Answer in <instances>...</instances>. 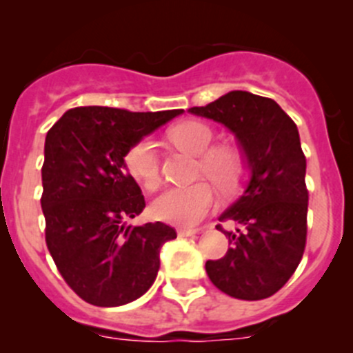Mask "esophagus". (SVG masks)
Here are the masks:
<instances>
[{
	"instance_id": "obj_1",
	"label": "esophagus",
	"mask_w": 353,
	"mask_h": 353,
	"mask_svg": "<svg viewBox=\"0 0 353 353\" xmlns=\"http://www.w3.org/2000/svg\"><path fill=\"white\" fill-rule=\"evenodd\" d=\"M198 232H199V229H188V227H181V229H177V234H179L181 237L196 236Z\"/></svg>"
}]
</instances>
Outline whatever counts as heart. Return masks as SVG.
Returning <instances> with one entry per match:
<instances>
[{
	"instance_id": "obj_1",
	"label": "heart",
	"mask_w": 353,
	"mask_h": 353,
	"mask_svg": "<svg viewBox=\"0 0 353 353\" xmlns=\"http://www.w3.org/2000/svg\"><path fill=\"white\" fill-rule=\"evenodd\" d=\"M170 138L183 150L201 155L199 167L203 174L213 181L222 191L232 190L243 174V157L229 147L213 148L215 133L199 121H184L172 131ZM124 165L134 181L147 190H154L160 181L159 147L154 138H141L128 148ZM215 203L212 186L203 181L190 186L167 188L152 201L150 212L154 219L174 225H193L199 222Z\"/></svg>"
}]
</instances>
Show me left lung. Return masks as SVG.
<instances>
[{
    "label": "left lung",
    "instance_id": "1",
    "mask_svg": "<svg viewBox=\"0 0 353 353\" xmlns=\"http://www.w3.org/2000/svg\"><path fill=\"white\" fill-rule=\"evenodd\" d=\"M188 112L223 124L248 170L239 198L219 216L230 248L205 265L216 288L241 301L279 292L301 263L307 236L305 157L294 121L273 99L232 90Z\"/></svg>",
    "mask_w": 353,
    "mask_h": 353
}]
</instances>
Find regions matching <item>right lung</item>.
I'll list each match as a JSON object with an SVG mask.
<instances>
[{"mask_svg": "<svg viewBox=\"0 0 353 353\" xmlns=\"http://www.w3.org/2000/svg\"><path fill=\"white\" fill-rule=\"evenodd\" d=\"M183 112L88 105L66 110L48 131L41 199L46 243L63 279L88 304L124 305L155 282L160 248L176 230L162 222L128 225L143 212L145 198L124 155Z\"/></svg>", "mask_w": 353, "mask_h": 353, "instance_id": "obj_1", "label": "right lung"}]
</instances>
